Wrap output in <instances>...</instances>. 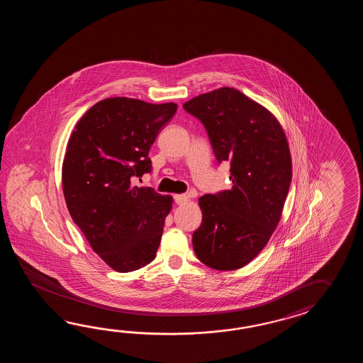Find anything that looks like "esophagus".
Segmentation results:
<instances>
[{
	"label": "esophagus",
	"mask_w": 363,
	"mask_h": 363,
	"mask_svg": "<svg viewBox=\"0 0 363 363\" xmlns=\"http://www.w3.org/2000/svg\"><path fill=\"white\" fill-rule=\"evenodd\" d=\"M174 200L175 202L178 203V205H183V203H186L189 199H188V196H185V194H175L174 196Z\"/></svg>",
	"instance_id": "esophagus-1"
}]
</instances>
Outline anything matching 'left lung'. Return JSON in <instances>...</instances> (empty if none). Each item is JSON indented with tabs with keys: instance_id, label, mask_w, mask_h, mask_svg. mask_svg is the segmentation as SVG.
I'll use <instances>...</instances> for the list:
<instances>
[{
	"instance_id": "8db88e82",
	"label": "left lung",
	"mask_w": 363,
	"mask_h": 363,
	"mask_svg": "<svg viewBox=\"0 0 363 363\" xmlns=\"http://www.w3.org/2000/svg\"><path fill=\"white\" fill-rule=\"evenodd\" d=\"M183 108L208 131L218 162L231 163L232 188L205 194L194 253L214 270L244 267L278 227L292 180L286 133L269 108L223 86L186 101Z\"/></svg>"
}]
</instances>
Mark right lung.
I'll list each match as a JSON object with an SVG mask.
<instances>
[{
  "instance_id": "right-lung-1",
  "label": "right lung",
  "mask_w": 363,
  "mask_h": 363,
  "mask_svg": "<svg viewBox=\"0 0 363 363\" xmlns=\"http://www.w3.org/2000/svg\"><path fill=\"white\" fill-rule=\"evenodd\" d=\"M177 108L174 102L105 99L85 111L69 136L62 163L69 216L118 272L147 266L160 247L174 200L133 179L152 170L149 149Z\"/></svg>"
}]
</instances>
